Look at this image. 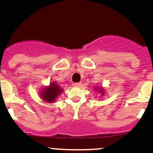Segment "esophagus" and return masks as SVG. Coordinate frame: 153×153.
<instances>
[{
	"label": "esophagus",
	"mask_w": 153,
	"mask_h": 153,
	"mask_svg": "<svg viewBox=\"0 0 153 153\" xmlns=\"http://www.w3.org/2000/svg\"><path fill=\"white\" fill-rule=\"evenodd\" d=\"M82 83L80 82H75V83H73V86L75 87H80L81 86Z\"/></svg>",
	"instance_id": "obj_1"
}]
</instances>
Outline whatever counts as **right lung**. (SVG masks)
Segmentation results:
<instances>
[{
  "mask_svg": "<svg viewBox=\"0 0 153 153\" xmlns=\"http://www.w3.org/2000/svg\"><path fill=\"white\" fill-rule=\"evenodd\" d=\"M61 91L62 90L59 86L56 85L54 82H52L50 86L44 89L43 92L42 93V98L48 103L53 102Z\"/></svg>",
  "mask_w": 153,
  "mask_h": 153,
  "instance_id": "1",
  "label": "right lung"
}]
</instances>
